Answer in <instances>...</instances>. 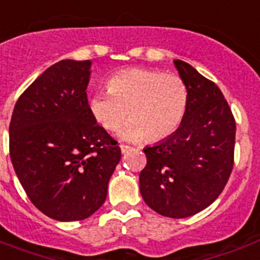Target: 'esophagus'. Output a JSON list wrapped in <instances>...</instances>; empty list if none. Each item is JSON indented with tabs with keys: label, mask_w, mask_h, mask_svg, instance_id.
Wrapping results in <instances>:
<instances>
[{
	"label": "esophagus",
	"mask_w": 260,
	"mask_h": 260,
	"mask_svg": "<svg viewBox=\"0 0 260 260\" xmlns=\"http://www.w3.org/2000/svg\"><path fill=\"white\" fill-rule=\"evenodd\" d=\"M120 150H121L122 154H125V152H128V151L131 150V147L125 146V144H120Z\"/></svg>",
	"instance_id": "esophagus-1"
}]
</instances>
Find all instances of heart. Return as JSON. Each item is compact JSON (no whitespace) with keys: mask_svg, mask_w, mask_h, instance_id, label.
Segmentation results:
<instances>
[{"mask_svg":"<svg viewBox=\"0 0 260 260\" xmlns=\"http://www.w3.org/2000/svg\"><path fill=\"white\" fill-rule=\"evenodd\" d=\"M108 93L89 98L94 121L106 131H121L125 140H160L173 135L185 117L189 90L177 74L148 69L122 70L108 81Z\"/></svg>","mask_w":260,"mask_h":260,"instance_id":"obj_1","label":"heart"}]
</instances>
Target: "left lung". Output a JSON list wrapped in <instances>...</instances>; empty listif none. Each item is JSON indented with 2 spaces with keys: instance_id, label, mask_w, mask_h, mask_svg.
<instances>
[{
  "instance_id": "1",
  "label": "left lung",
  "mask_w": 260,
  "mask_h": 260,
  "mask_svg": "<svg viewBox=\"0 0 260 260\" xmlns=\"http://www.w3.org/2000/svg\"><path fill=\"white\" fill-rule=\"evenodd\" d=\"M187 85L189 102L178 129L146 147L140 193L156 213L183 218L201 212L221 194L234 167V114L217 85L183 60H174Z\"/></svg>"
}]
</instances>
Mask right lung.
<instances>
[{
    "instance_id": "1",
    "label": "right lung",
    "mask_w": 260,
    "mask_h": 260,
    "mask_svg": "<svg viewBox=\"0 0 260 260\" xmlns=\"http://www.w3.org/2000/svg\"><path fill=\"white\" fill-rule=\"evenodd\" d=\"M90 60L48 67L16 102L12 165L30 202L58 221L85 220L106 200L121 159L117 142L94 121L86 89Z\"/></svg>"
}]
</instances>
